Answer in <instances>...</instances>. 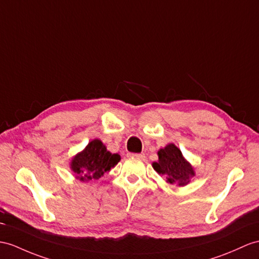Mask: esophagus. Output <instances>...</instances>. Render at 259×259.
Listing matches in <instances>:
<instances>
[{
    "label": "esophagus",
    "instance_id": "obj_1",
    "mask_svg": "<svg viewBox=\"0 0 259 259\" xmlns=\"http://www.w3.org/2000/svg\"><path fill=\"white\" fill-rule=\"evenodd\" d=\"M128 156L134 157V158H138V159H144L145 158V154L144 153H142V154H130Z\"/></svg>",
    "mask_w": 259,
    "mask_h": 259
}]
</instances>
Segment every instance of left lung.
Wrapping results in <instances>:
<instances>
[{"mask_svg": "<svg viewBox=\"0 0 259 259\" xmlns=\"http://www.w3.org/2000/svg\"><path fill=\"white\" fill-rule=\"evenodd\" d=\"M153 168L174 186H186L194 177V169L182 156L181 150L175 144H168L158 150V161L153 162Z\"/></svg>", "mask_w": 259, "mask_h": 259, "instance_id": "left-lung-1", "label": "left lung"}]
</instances>
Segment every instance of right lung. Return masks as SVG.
Returning a JSON list of instances; mask_svg holds the SVG:
<instances>
[{
  "instance_id": "add662e5",
  "label": "right lung",
  "mask_w": 259,
  "mask_h": 259,
  "mask_svg": "<svg viewBox=\"0 0 259 259\" xmlns=\"http://www.w3.org/2000/svg\"><path fill=\"white\" fill-rule=\"evenodd\" d=\"M119 160L121 156L118 154L110 153L100 140H93L73 157L70 168L80 181H91L102 177Z\"/></svg>"
}]
</instances>
